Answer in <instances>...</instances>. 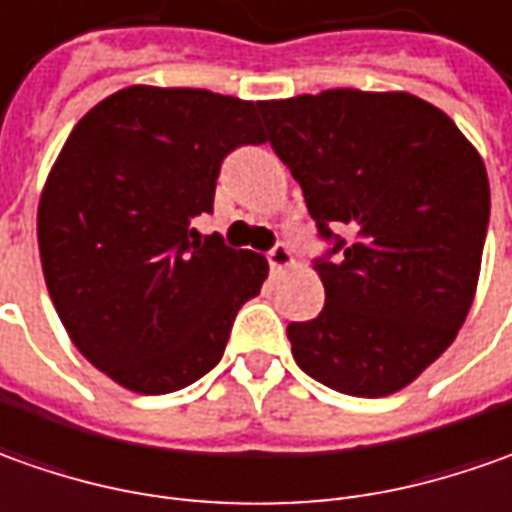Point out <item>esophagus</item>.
I'll list each match as a JSON object with an SVG mask.
<instances>
[{
	"label": "esophagus",
	"instance_id": "34e87169",
	"mask_svg": "<svg viewBox=\"0 0 512 512\" xmlns=\"http://www.w3.org/2000/svg\"><path fill=\"white\" fill-rule=\"evenodd\" d=\"M269 266L274 271H285L294 266V257H291V252L285 249V246H274L269 252Z\"/></svg>",
	"mask_w": 512,
	"mask_h": 512
}]
</instances>
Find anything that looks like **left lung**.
I'll return each mask as SVG.
<instances>
[{"label":"left lung","mask_w":512,"mask_h":512,"mask_svg":"<svg viewBox=\"0 0 512 512\" xmlns=\"http://www.w3.org/2000/svg\"><path fill=\"white\" fill-rule=\"evenodd\" d=\"M257 109L319 232H347L314 266L322 314L288 325L297 364L356 398L409 387L474 305L490 218L482 156L409 92L328 89Z\"/></svg>","instance_id":"8db88e82"}]
</instances>
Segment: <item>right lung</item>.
<instances>
[{"mask_svg":"<svg viewBox=\"0 0 512 512\" xmlns=\"http://www.w3.org/2000/svg\"><path fill=\"white\" fill-rule=\"evenodd\" d=\"M266 142L257 103L134 83L83 114L38 198V255L72 344L137 395L190 387L224 356L266 257L198 241L221 162Z\"/></svg>","mask_w":512,"mask_h":512,"instance_id":"1","label":"right lung"}]
</instances>
